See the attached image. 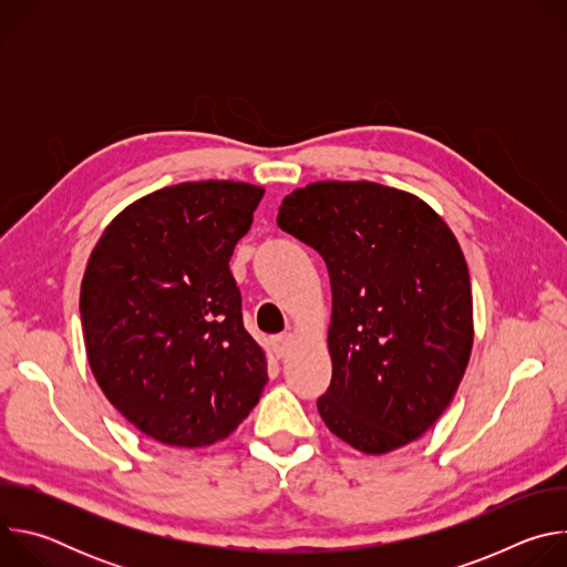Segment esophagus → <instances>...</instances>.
<instances>
[{
    "label": "esophagus",
    "mask_w": 567,
    "mask_h": 567,
    "mask_svg": "<svg viewBox=\"0 0 567 567\" xmlns=\"http://www.w3.org/2000/svg\"><path fill=\"white\" fill-rule=\"evenodd\" d=\"M293 343H296V337H293L291 332H285V334L276 337V339H274V352H276V357H278V359L287 357V354L291 352Z\"/></svg>",
    "instance_id": "1"
}]
</instances>
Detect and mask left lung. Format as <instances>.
I'll list each match as a JSON object with an SVG mask.
<instances>
[{
	"mask_svg": "<svg viewBox=\"0 0 567 567\" xmlns=\"http://www.w3.org/2000/svg\"><path fill=\"white\" fill-rule=\"evenodd\" d=\"M278 226L330 271L322 422L365 455L422 437L453 401L473 348L468 267L449 224L406 190L316 182L282 199Z\"/></svg>",
	"mask_w": 567,
	"mask_h": 567,
	"instance_id": "1",
	"label": "left lung"
}]
</instances>
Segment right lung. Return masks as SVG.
<instances>
[{
    "mask_svg": "<svg viewBox=\"0 0 567 567\" xmlns=\"http://www.w3.org/2000/svg\"><path fill=\"white\" fill-rule=\"evenodd\" d=\"M262 186L208 179L154 190L103 230L80 285L87 361L112 406L179 449L226 440L267 385L228 260Z\"/></svg>",
    "mask_w": 567,
    "mask_h": 567,
    "instance_id": "right-lung-1",
    "label": "right lung"
}]
</instances>
